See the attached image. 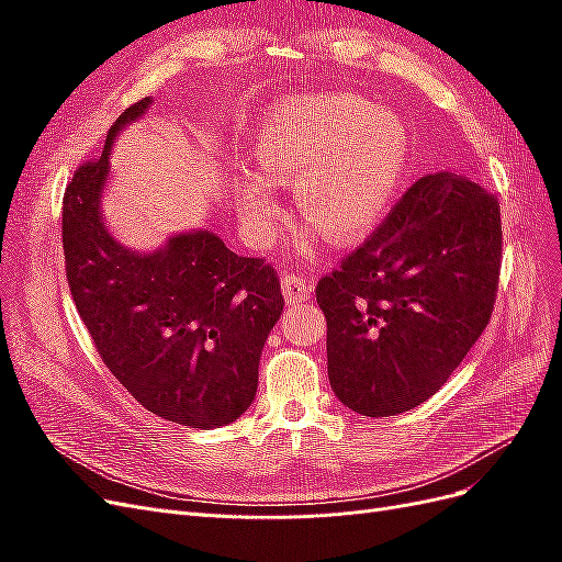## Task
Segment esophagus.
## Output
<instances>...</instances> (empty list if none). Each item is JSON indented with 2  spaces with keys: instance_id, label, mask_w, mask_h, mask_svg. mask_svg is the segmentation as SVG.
Masks as SVG:
<instances>
[{
  "instance_id": "1",
  "label": "esophagus",
  "mask_w": 562,
  "mask_h": 562,
  "mask_svg": "<svg viewBox=\"0 0 562 562\" xmlns=\"http://www.w3.org/2000/svg\"><path fill=\"white\" fill-rule=\"evenodd\" d=\"M281 288H283V297L288 302H304L312 293V283L307 279L297 274H288V271L281 279Z\"/></svg>"
}]
</instances>
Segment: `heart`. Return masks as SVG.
Instances as JSON below:
<instances>
[{"mask_svg": "<svg viewBox=\"0 0 562 562\" xmlns=\"http://www.w3.org/2000/svg\"><path fill=\"white\" fill-rule=\"evenodd\" d=\"M407 131L384 108L353 93L285 100L258 124L252 159L232 180V203L246 241L267 250L279 236L274 184H291L293 206L310 227L295 250L310 255L316 232L333 244L361 241L394 203L407 168Z\"/></svg>", "mask_w": 562, "mask_h": 562, "instance_id": "heart-1", "label": "heart"}]
</instances>
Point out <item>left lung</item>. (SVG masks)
<instances>
[{"mask_svg":"<svg viewBox=\"0 0 562 562\" xmlns=\"http://www.w3.org/2000/svg\"><path fill=\"white\" fill-rule=\"evenodd\" d=\"M499 267L497 196L446 171L419 178L316 285L335 396L366 417L434 396L483 335Z\"/></svg>","mask_w":562,"mask_h":562,"instance_id":"obj_1","label":"left lung"}]
</instances>
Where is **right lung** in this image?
Returning <instances> with one entry per match:
<instances>
[{"instance_id":"obj_1","label":"right lung","mask_w":562,"mask_h":562,"mask_svg":"<svg viewBox=\"0 0 562 562\" xmlns=\"http://www.w3.org/2000/svg\"><path fill=\"white\" fill-rule=\"evenodd\" d=\"M151 98L119 114L100 159L83 164L63 199L65 271L100 359L131 396L168 422L215 429L239 419L258 391L281 283L262 258H241L217 234L168 236L157 250L114 239L100 199L110 151Z\"/></svg>"}]
</instances>
